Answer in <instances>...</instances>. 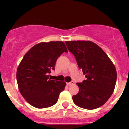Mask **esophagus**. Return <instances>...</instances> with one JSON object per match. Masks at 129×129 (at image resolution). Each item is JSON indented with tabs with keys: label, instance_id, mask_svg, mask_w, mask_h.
<instances>
[{
	"label": "esophagus",
	"instance_id": "34e87169",
	"mask_svg": "<svg viewBox=\"0 0 129 129\" xmlns=\"http://www.w3.org/2000/svg\"><path fill=\"white\" fill-rule=\"evenodd\" d=\"M74 84V81H71V82L67 83V85H73V84Z\"/></svg>",
	"mask_w": 129,
	"mask_h": 129
}]
</instances>
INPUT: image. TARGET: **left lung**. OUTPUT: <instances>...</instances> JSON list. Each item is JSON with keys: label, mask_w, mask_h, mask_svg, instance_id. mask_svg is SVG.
Listing matches in <instances>:
<instances>
[{"label": "left lung", "mask_w": 129, "mask_h": 129, "mask_svg": "<svg viewBox=\"0 0 129 129\" xmlns=\"http://www.w3.org/2000/svg\"><path fill=\"white\" fill-rule=\"evenodd\" d=\"M86 80L77 83L79 93L72 96L79 107L92 110L103 105L115 89L117 72L114 63L99 45L91 41H66Z\"/></svg>", "instance_id": "obj_1"}]
</instances>
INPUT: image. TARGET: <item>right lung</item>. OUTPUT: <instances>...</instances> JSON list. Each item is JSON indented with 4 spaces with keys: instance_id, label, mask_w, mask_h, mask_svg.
I'll list each match as a JSON object with an SVG mask.
<instances>
[{
    "instance_id": "right-lung-1",
    "label": "right lung",
    "mask_w": 129,
    "mask_h": 129,
    "mask_svg": "<svg viewBox=\"0 0 129 129\" xmlns=\"http://www.w3.org/2000/svg\"><path fill=\"white\" fill-rule=\"evenodd\" d=\"M68 52L62 41L40 42L32 47L23 57L17 71L19 91L34 107L43 109L57 103L65 89V82L51 80L49 74L55 70L57 58Z\"/></svg>"
}]
</instances>
